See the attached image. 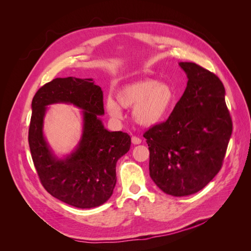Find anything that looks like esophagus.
Here are the masks:
<instances>
[{
	"instance_id": "1",
	"label": "esophagus",
	"mask_w": 251,
	"mask_h": 251,
	"mask_svg": "<svg viewBox=\"0 0 251 251\" xmlns=\"http://www.w3.org/2000/svg\"><path fill=\"white\" fill-rule=\"evenodd\" d=\"M141 141L142 140L139 137H137V136H133V137H132V143L133 144H140Z\"/></svg>"
}]
</instances>
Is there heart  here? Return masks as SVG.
Returning <instances> with one entry per match:
<instances>
[{"mask_svg": "<svg viewBox=\"0 0 251 251\" xmlns=\"http://www.w3.org/2000/svg\"><path fill=\"white\" fill-rule=\"evenodd\" d=\"M117 102L107 98L105 110L115 119L123 118V108H133V117L142 126H153L166 116L175 100L173 89L153 78L127 83L117 90Z\"/></svg>", "mask_w": 251, "mask_h": 251, "instance_id": "b5f03b06", "label": "heart"}]
</instances>
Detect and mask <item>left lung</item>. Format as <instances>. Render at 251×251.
Here are the masks:
<instances>
[{
  "label": "left lung",
  "mask_w": 251,
  "mask_h": 251,
  "mask_svg": "<svg viewBox=\"0 0 251 251\" xmlns=\"http://www.w3.org/2000/svg\"><path fill=\"white\" fill-rule=\"evenodd\" d=\"M187 86L168 120L143 134L150 150V176L165 194L201 191L221 170L232 133L225 89L216 74L181 62Z\"/></svg>",
  "instance_id": "8db88e82"
}]
</instances>
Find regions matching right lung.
<instances>
[{
    "label": "right lung",
    "instance_id": "right-lung-1",
    "mask_svg": "<svg viewBox=\"0 0 251 251\" xmlns=\"http://www.w3.org/2000/svg\"><path fill=\"white\" fill-rule=\"evenodd\" d=\"M72 103L83 110L84 126L78 148L57 158L43 137L47 105ZM28 141L37 175L54 198L77 208H93L109 200L116 184V162L131 147L130 135L110 132L98 115H103V94L92 78H55L44 85L32 100Z\"/></svg>",
    "mask_w": 251,
    "mask_h": 251
}]
</instances>
